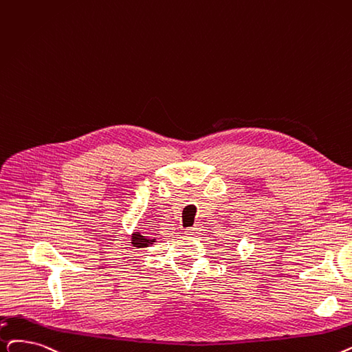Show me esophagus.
Masks as SVG:
<instances>
[{"mask_svg":"<svg viewBox=\"0 0 352 352\" xmlns=\"http://www.w3.org/2000/svg\"><path fill=\"white\" fill-rule=\"evenodd\" d=\"M201 232H203V228L200 226H194V227L186 228V234L187 236H198Z\"/></svg>","mask_w":352,"mask_h":352,"instance_id":"obj_1","label":"esophagus"}]
</instances>
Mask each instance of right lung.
I'll use <instances>...</instances> for the list:
<instances>
[{
  "mask_svg": "<svg viewBox=\"0 0 352 352\" xmlns=\"http://www.w3.org/2000/svg\"><path fill=\"white\" fill-rule=\"evenodd\" d=\"M155 241V239H148L140 233H135L132 236V244L135 248H148L149 244H152Z\"/></svg>",
  "mask_w": 352,
  "mask_h": 352,
  "instance_id": "right-lung-1",
  "label": "right lung"
}]
</instances>
